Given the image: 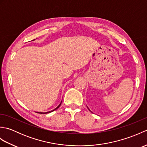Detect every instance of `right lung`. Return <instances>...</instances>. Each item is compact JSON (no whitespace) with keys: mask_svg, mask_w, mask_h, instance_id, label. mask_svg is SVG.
I'll use <instances>...</instances> for the list:
<instances>
[{"mask_svg":"<svg viewBox=\"0 0 147 147\" xmlns=\"http://www.w3.org/2000/svg\"><path fill=\"white\" fill-rule=\"evenodd\" d=\"M61 103H62V102H61ZM61 103L60 104H59V105H58V107H56L55 109H54V110H52V111H49V112H37V113H40V114H47V113H49V112H52V111H55V110H56V109H57L59 107H60V105H61Z\"/></svg>","mask_w":147,"mask_h":147,"instance_id":"add662e5","label":"right lung"}]
</instances>
